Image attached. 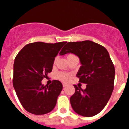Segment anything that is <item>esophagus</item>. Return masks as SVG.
<instances>
[{
    "label": "esophagus",
    "mask_w": 129,
    "mask_h": 129,
    "mask_svg": "<svg viewBox=\"0 0 129 129\" xmlns=\"http://www.w3.org/2000/svg\"><path fill=\"white\" fill-rule=\"evenodd\" d=\"M62 86H63V87H65V86H67V85H66L65 83H63V84H62Z\"/></svg>",
    "instance_id": "34e87169"
}]
</instances>
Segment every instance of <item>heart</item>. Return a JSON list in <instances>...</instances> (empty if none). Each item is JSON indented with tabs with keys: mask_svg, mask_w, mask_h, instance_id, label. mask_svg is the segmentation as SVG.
Here are the masks:
<instances>
[{
	"mask_svg": "<svg viewBox=\"0 0 129 129\" xmlns=\"http://www.w3.org/2000/svg\"><path fill=\"white\" fill-rule=\"evenodd\" d=\"M74 54H68L67 55V58L70 57L72 56H74ZM57 60V58L55 59L54 62H55ZM55 78L58 79L59 80H61L64 82H68V81L70 79V76L68 74H67L65 72H59L56 73V74H55Z\"/></svg>",
	"mask_w": 129,
	"mask_h": 129,
	"instance_id": "heart-1",
	"label": "heart"
}]
</instances>
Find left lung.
<instances>
[{
    "label": "left lung",
    "mask_w": 129,
    "mask_h": 129,
    "mask_svg": "<svg viewBox=\"0 0 129 129\" xmlns=\"http://www.w3.org/2000/svg\"><path fill=\"white\" fill-rule=\"evenodd\" d=\"M72 53L79 57L81 67L77 76L79 82L86 84L85 89L74 85L75 93L70 99L76 113L91 117L104 109L114 89L115 68L109 53L104 46L84 41L69 42L60 55Z\"/></svg>",
    "instance_id": "obj_1"
}]
</instances>
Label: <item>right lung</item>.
Returning a JSON list of instances; mask_svg holds the SVG:
<instances>
[{"label": "right lung", "instance_id": "right-lung-1", "mask_svg": "<svg viewBox=\"0 0 129 129\" xmlns=\"http://www.w3.org/2000/svg\"><path fill=\"white\" fill-rule=\"evenodd\" d=\"M66 43H29L17 55L13 85L20 103L29 113L45 114L54 109L62 89V83L53 80L44 86L41 81L52 72L55 57Z\"/></svg>", "mask_w": 129, "mask_h": 129}]
</instances>
